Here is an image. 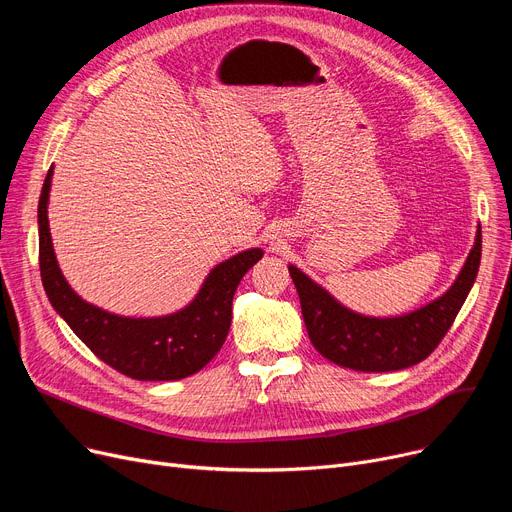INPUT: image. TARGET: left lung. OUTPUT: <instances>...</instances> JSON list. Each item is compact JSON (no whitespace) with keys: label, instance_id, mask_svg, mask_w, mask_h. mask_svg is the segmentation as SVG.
Segmentation results:
<instances>
[{"label":"left lung","instance_id":"left-lung-1","mask_svg":"<svg viewBox=\"0 0 512 512\" xmlns=\"http://www.w3.org/2000/svg\"><path fill=\"white\" fill-rule=\"evenodd\" d=\"M481 228L459 278L440 299L398 317H369L340 305L299 267L288 265L297 286L307 334L315 351L328 361L355 371H398L434 353L461 311L477 278Z\"/></svg>","mask_w":512,"mask_h":512}]
</instances>
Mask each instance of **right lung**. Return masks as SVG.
I'll use <instances>...</instances> for the list:
<instances>
[{"label":"right lung","mask_w":512,"mask_h":512,"mask_svg":"<svg viewBox=\"0 0 512 512\" xmlns=\"http://www.w3.org/2000/svg\"><path fill=\"white\" fill-rule=\"evenodd\" d=\"M53 166L39 199V267L51 307L91 351L116 371L141 382H172L203 369L228 336L232 297L261 249L242 251L218 263L193 303L164 317H122L83 301L66 282L51 245L47 203Z\"/></svg>","instance_id":"obj_1"}]
</instances>
